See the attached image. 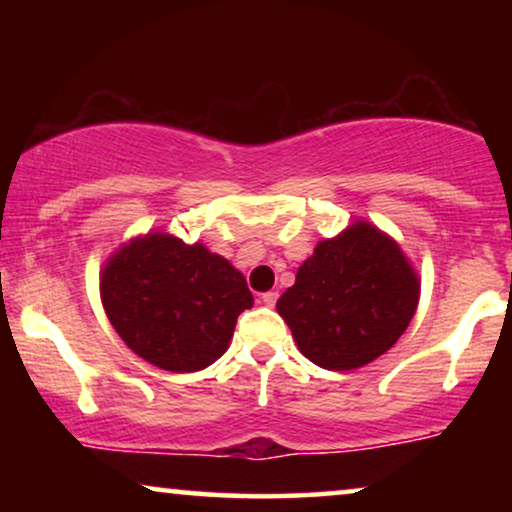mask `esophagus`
Instances as JSON below:
<instances>
[{
	"label": "esophagus",
	"instance_id": "1",
	"mask_svg": "<svg viewBox=\"0 0 512 512\" xmlns=\"http://www.w3.org/2000/svg\"><path fill=\"white\" fill-rule=\"evenodd\" d=\"M261 303L263 305H268V307H272L277 303V291H268V293H263L261 296Z\"/></svg>",
	"mask_w": 512,
	"mask_h": 512
}]
</instances>
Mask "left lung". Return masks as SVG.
I'll return each mask as SVG.
<instances>
[{"instance_id":"obj_1","label":"left lung","mask_w":512,"mask_h":512,"mask_svg":"<svg viewBox=\"0 0 512 512\" xmlns=\"http://www.w3.org/2000/svg\"><path fill=\"white\" fill-rule=\"evenodd\" d=\"M419 286L394 237L354 221L317 242L296 284L277 300V312L305 359L326 370H352L396 345L417 312Z\"/></svg>"}]
</instances>
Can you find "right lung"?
<instances>
[{"mask_svg": "<svg viewBox=\"0 0 512 512\" xmlns=\"http://www.w3.org/2000/svg\"><path fill=\"white\" fill-rule=\"evenodd\" d=\"M100 298L125 345L170 373L221 359L237 317L254 305L233 263L160 230L132 237L107 258Z\"/></svg>", "mask_w": 512, "mask_h": 512, "instance_id": "1", "label": "right lung"}]
</instances>
